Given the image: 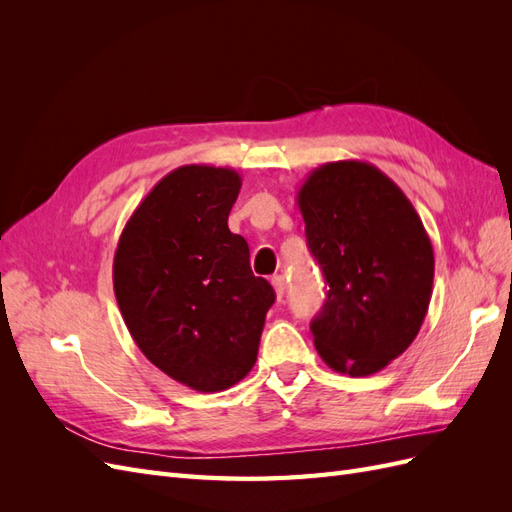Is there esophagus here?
I'll use <instances>...</instances> for the list:
<instances>
[{
	"mask_svg": "<svg viewBox=\"0 0 512 512\" xmlns=\"http://www.w3.org/2000/svg\"><path fill=\"white\" fill-rule=\"evenodd\" d=\"M271 286H273V290H275V297L282 301V297H284V290H286V280H284V275H273V277H271Z\"/></svg>",
	"mask_w": 512,
	"mask_h": 512,
	"instance_id": "34e87169",
	"label": "esophagus"
}]
</instances>
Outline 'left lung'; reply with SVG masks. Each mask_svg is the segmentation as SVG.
Listing matches in <instances>:
<instances>
[{"label": "left lung", "mask_w": 512, "mask_h": 512, "mask_svg": "<svg viewBox=\"0 0 512 512\" xmlns=\"http://www.w3.org/2000/svg\"><path fill=\"white\" fill-rule=\"evenodd\" d=\"M309 252L329 284L312 320L322 361L371 376L421 331L433 286V247L416 209L380 168L327 162L297 194Z\"/></svg>", "instance_id": "8db88e82"}]
</instances>
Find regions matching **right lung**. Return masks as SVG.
Instances as JSON below:
<instances>
[{
  "instance_id": "obj_1",
  "label": "right lung",
  "mask_w": 512,
  "mask_h": 512,
  "mask_svg": "<svg viewBox=\"0 0 512 512\" xmlns=\"http://www.w3.org/2000/svg\"><path fill=\"white\" fill-rule=\"evenodd\" d=\"M237 170L185 164L160 179L123 228L113 286L123 322L147 359L200 393L243 380L275 292L228 230Z\"/></svg>"
}]
</instances>
